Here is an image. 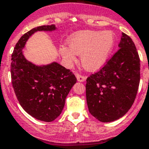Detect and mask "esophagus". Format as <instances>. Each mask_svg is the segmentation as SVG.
Instances as JSON below:
<instances>
[{"label": "esophagus", "instance_id": "esophagus-1", "mask_svg": "<svg viewBox=\"0 0 149 149\" xmlns=\"http://www.w3.org/2000/svg\"><path fill=\"white\" fill-rule=\"evenodd\" d=\"M75 75H76V77H77V80H78L79 82L85 81V80H86V78H87V77H86V76L81 75V74H78V73H76Z\"/></svg>", "mask_w": 149, "mask_h": 149}]
</instances>
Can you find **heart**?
Listing matches in <instances>:
<instances>
[{
	"label": "heart",
	"mask_w": 149,
	"mask_h": 149,
	"mask_svg": "<svg viewBox=\"0 0 149 149\" xmlns=\"http://www.w3.org/2000/svg\"><path fill=\"white\" fill-rule=\"evenodd\" d=\"M115 38L111 31H83L75 33L68 41L69 47H61V53L68 62L80 55V61L85 69L96 70L108 59L114 47Z\"/></svg>",
	"instance_id": "obj_1"
}]
</instances>
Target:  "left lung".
<instances>
[{
	"instance_id": "1",
	"label": "left lung",
	"mask_w": 149,
	"mask_h": 149,
	"mask_svg": "<svg viewBox=\"0 0 149 149\" xmlns=\"http://www.w3.org/2000/svg\"><path fill=\"white\" fill-rule=\"evenodd\" d=\"M120 49L106 64L86 80L91 114L102 122L121 118L134 103L141 78V62L131 38L122 33Z\"/></svg>"
}]
</instances>
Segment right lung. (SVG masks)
<instances>
[{"label": "right lung", "instance_id": "add662e5", "mask_svg": "<svg viewBox=\"0 0 149 149\" xmlns=\"http://www.w3.org/2000/svg\"><path fill=\"white\" fill-rule=\"evenodd\" d=\"M55 25H42L25 33L12 55L11 76L16 97L26 113L39 121L51 122L60 116L65 100L77 78L56 62L36 66L22 54L27 40L36 31H55Z\"/></svg>", "mask_w": 149, "mask_h": 149}]
</instances>
